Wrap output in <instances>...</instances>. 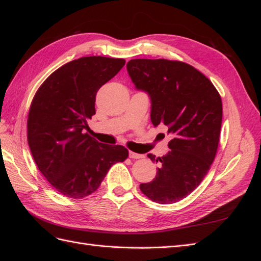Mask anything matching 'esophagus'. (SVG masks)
I'll use <instances>...</instances> for the list:
<instances>
[{
  "label": "esophagus",
  "mask_w": 261,
  "mask_h": 261,
  "mask_svg": "<svg viewBox=\"0 0 261 261\" xmlns=\"http://www.w3.org/2000/svg\"><path fill=\"white\" fill-rule=\"evenodd\" d=\"M128 155H129V158H132V159H141V158H144V154H139V153L133 152V151H129Z\"/></svg>",
  "instance_id": "obj_1"
}]
</instances>
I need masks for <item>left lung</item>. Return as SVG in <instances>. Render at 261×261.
<instances>
[{
  "instance_id": "left-lung-1",
  "label": "left lung",
  "mask_w": 261,
  "mask_h": 261,
  "mask_svg": "<svg viewBox=\"0 0 261 261\" xmlns=\"http://www.w3.org/2000/svg\"><path fill=\"white\" fill-rule=\"evenodd\" d=\"M126 68L135 88L148 94L154 127L163 124L172 136L167 154H148L159 168L153 180L140 184V191L158 203L177 202L201 183L215 160L221 97L206 76L183 62L135 59Z\"/></svg>"
}]
</instances>
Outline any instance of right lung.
<instances>
[{"label":"right lung","instance_id":"obj_1","mask_svg":"<svg viewBox=\"0 0 261 261\" xmlns=\"http://www.w3.org/2000/svg\"><path fill=\"white\" fill-rule=\"evenodd\" d=\"M125 65L123 59L87 57L66 63L38 89L27 123L28 145L38 169L69 198L97 191L110 168L128 150L89 136L97 91Z\"/></svg>","mask_w":261,"mask_h":261}]
</instances>
